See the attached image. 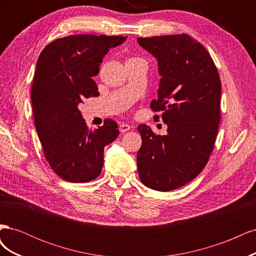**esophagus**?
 Segmentation results:
<instances>
[{
  "label": "esophagus",
  "mask_w": 256,
  "mask_h": 256,
  "mask_svg": "<svg viewBox=\"0 0 256 256\" xmlns=\"http://www.w3.org/2000/svg\"><path fill=\"white\" fill-rule=\"evenodd\" d=\"M130 129H131V127L128 125V124L122 122V125H120V131H122V132H126V131H128Z\"/></svg>",
  "instance_id": "1"
}]
</instances>
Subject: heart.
Masks as SVG:
<instances>
[{
  "label": "heart",
  "instance_id": "b5f03b06",
  "mask_svg": "<svg viewBox=\"0 0 256 256\" xmlns=\"http://www.w3.org/2000/svg\"><path fill=\"white\" fill-rule=\"evenodd\" d=\"M130 60H131V58H130Z\"/></svg>",
  "mask_w": 256,
  "mask_h": 256
}]
</instances>
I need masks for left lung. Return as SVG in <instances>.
Returning a JSON list of instances; mask_svg holds the SVG:
<instances>
[{"label": "left lung", "instance_id": "1", "mask_svg": "<svg viewBox=\"0 0 256 256\" xmlns=\"http://www.w3.org/2000/svg\"><path fill=\"white\" fill-rule=\"evenodd\" d=\"M138 42L158 60V98L150 108L168 126L166 136L138 126V177L150 189L171 191L202 172L214 150L221 120L220 76L204 46L187 34L138 37Z\"/></svg>", "mask_w": 256, "mask_h": 256}]
</instances>
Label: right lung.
<instances>
[{
  "label": "right lung",
  "instance_id": "1",
  "mask_svg": "<svg viewBox=\"0 0 256 256\" xmlns=\"http://www.w3.org/2000/svg\"><path fill=\"white\" fill-rule=\"evenodd\" d=\"M126 38L70 35L50 42L38 58L30 90L35 127L48 164L66 182L97 178L104 146L120 134L111 118L98 129H88L78 106L82 99L99 95L92 78L106 54Z\"/></svg>",
  "mask_w": 256,
  "mask_h": 256
}]
</instances>
